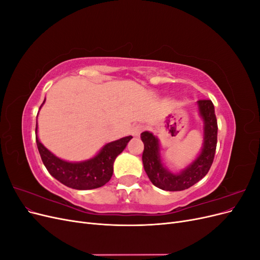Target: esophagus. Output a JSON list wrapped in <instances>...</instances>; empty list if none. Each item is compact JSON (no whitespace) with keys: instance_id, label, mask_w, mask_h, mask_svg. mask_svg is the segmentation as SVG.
I'll return each instance as SVG.
<instances>
[{"instance_id":"esophagus-1","label":"esophagus","mask_w":260,"mask_h":260,"mask_svg":"<svg viewBox=\"0 0 260 260\" xmlns=\"http://www.w3.org/2000/svg\"><path fill=\"white\" fill-rule=\"evenodd\" d=\"M143 131V125L142 124H136L133 125L132 129H131V133L133 137H140L141 132Z\"/></svg>"}]
</instances>
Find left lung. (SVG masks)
<instances>
[{
  "label": "left lung",
  "mask_w": 260,
  "mask_h": 260,
  "mask_svg": "<svg viewBox=\"0 0 260 260\" xmlns=\"http://www.w3.org/2000/svg\"><path fill=\"white\" fill-rule=\"evenodd\" d=\"M199 114L204 123V141L200 155L179 174H174L164 166L160 156L159 140L152 132L141 133L144 143L142 155L144 170L151 182L165 191H183L199 182L207 175L214 161L217 146V118L210 100L198 101Z\"/></svg>",
  "instance_id": "1"
}]
</instances>
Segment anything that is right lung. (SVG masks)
<instances>
[{
  "label": "right lung",
  "instance_id": "obj_1",
  "mask_svg": "<svg viewBox=\"0 0 260 260\" xmlns=\"http://www.w3.org/2000/svg\"><path fill=\"white\" fill-rule=\"evenodd\" d=\"M44 102L45 100L42 105ZM131 139L132 137L129 136L113 141L102 147L92 158L72 162L58 158L40 142L38 138V122L36 125L37 145L45 168L60 183L75 190H92L106 184L113 176L116 157L123 151Z\"/></svg>",
  "mask_w": 260,
  "mask_h": 260
}]
</instances>
